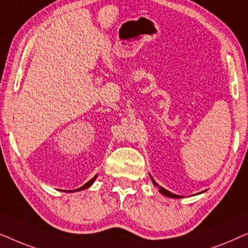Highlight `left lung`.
I'll return each mask as SVG.
<instances>
[{
  "instance_id": "left-lung-1",
  "label": "left lung",
  "mask_w": 248,
  "mask_h": 248,
  "mask_svg": "<svg viewBox=\"0 0 248 248\" xmlns=\"http://www.w3.org/2000/svg\"><path fill=\"white\" fill-rule=\"evenodd\" d=\"M151 179H152V183H153L154 186H156V187L158 188V191H160V193L162 194V195L167 196V197H170V199H181V197H183V196H180V195H176V194L171 193V191L167 190L166 188H163V187L158 186V185H157L156 183H155L154 179H153V177H152V176H151ZM202 193H203V191H202ZM199 194H201V193H199Z\"/></svg>"
}]
</instances>
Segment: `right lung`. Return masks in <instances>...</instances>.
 Instances as JSON below:
<instances>
[{
	"label": "right lung",
	"mask_w": 248,
	"mask_h": 248,
	"mask_svg": "<svg viewBox=\"0 0 248 248\" xmlns=\"http://www.w3.org/2000/svg\"><path fill=\"white\" fill-rule=\"evenodd\" d=\"M96 178H97V174L96 176H94L93 178H92V179L90 180V181H87V183H86L84 186H81L80 188H78V189H75V190H69V193H72V191H79V190H84V189H87V188H90L92 185L94 184V181L96 180Z\"/></svg>",
	"instance_id": "obj_1"
}]
</instances>
